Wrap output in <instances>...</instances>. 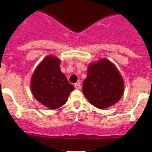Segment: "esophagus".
<instances>
[{
  "label": "esophagus",
  "mask_w": 152,
  "mask_h": 152,
  "mask_svg": "<svg viewBox=\"0 0 152 152\" xmlns=\"http://www.w3.org/2000/svg\"><path fill=\"white\" fill-rule=\"evenodd\" d=\"M74 87H75V88L77 89V90H79V89H81L80 83H76L74 85Z\"/></svg>",
  "instance_id": "1"
}]
</instances>
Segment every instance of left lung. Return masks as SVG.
<instances>
[{"label": "left lung", "instance_id": "obj_1", "mask_svg": "<svg viewBox=\"0 0 152 152\" xmlns=\"http://www.w3.org/2000/svg\"><path fill=\"white\" fill-rule=\"evenodd\" d=\"M82 92L88 102L99 109L115 104L124 93L123 77L115 65L106 58L90 62Z\"/></svg>", "mask_w": 152, "mask_h": 152}]
</instances>
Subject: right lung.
<instances>
[{"label":"right lung","mask_w":152,"mask_h":152,"mask_svg":"<svg viewBox=\"0 0 152 152\" xmlns=\"http://www.w3.org/2000/svg\"><path fill=\"white\" fill-rule=\"evenodd\" d=\"M61 60L48 55L35 68L31 78L30 88L34 97L50 110H56L66 103L74 90L60 70Z\"/></svg>","instance_id":"1"}]
</instances>
